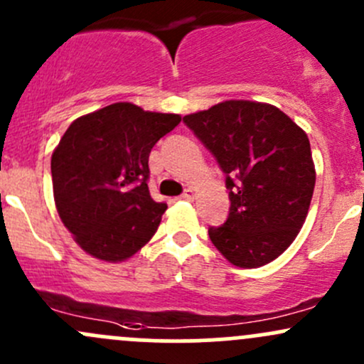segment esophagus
<instances>
[{
	"label": "esophagus",
	"mask_w": 364,
	"mask_h": 364,
	"mask_svg": "<svg viewBox=\"0 0 364 364\" xmlns=\"http://www.w3.org/2000/svg\"><path fill=\"white\" fill-rule=\"evenodd\" d=\"M181 197L185 198V200H193V198H195V190L193 188H186L185 192L181 193Z\"/></svg>",
	"instance_id": "obj_1"
}]
</instances>
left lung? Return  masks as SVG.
Masks as SVG:
<instances>
[{
  "label": "left lung",
  "mask_w": 364,
  "mask_h": 364,
  "mask_svg": "<svg viewBox=\"0 0 364 364\" xmlns=\"http://www.w3.org/2000/svg\"><path fill=\"white\" fill-rule=\"evenodd\" d=\"M183 122L216 159L230 198L227 220L209 227V239L235 267L270 263L288 250L311 205L307 134L275 106L251 101L220 102Z\"/></svg>",
  "instance_id": "1"
}]
</instances>
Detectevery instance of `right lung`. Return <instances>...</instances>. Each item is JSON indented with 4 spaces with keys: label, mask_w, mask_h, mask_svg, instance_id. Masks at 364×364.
Instances as JSON below:
<instances>
[{
    "label": "right lung",
    "mask_w": 364,
    "mask_h": 364,
    "mask_svg": "<svg viewBox=\"0 0 364 364\" xmlns=\"http://www.w3.org/2000/svg\"><path fill=\"white\" fill-rule=\"evenodd\" d=\"M179 122V114L114 102L68 127L52 155L53 197L82 250L122 262L155 235L167 204L151 198L148 159Z\"/></svg>",
    "instance_id": "add662e5"
}]
</instances>
